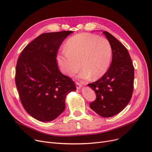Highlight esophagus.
<instances>
[{
  "mask_svg": "<svg viewBox=\"0 0 152 152\" xmlns=\"http://www.w3.org/2000/svg\"><path fill=\"white\" fill-rule=\"evenodd\" d=\"M76 88L77 89H79L82 87V83H79V82H76Z\"/></svg>",
  "mask_w": 152,
  "mask_h": 152,
  "instance_id": "obj_1",
  "label": "esophagus"
}]
</instances>
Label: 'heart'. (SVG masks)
Segmentation results:
<instances>
[{"mask_svg": "<svg viewBox=\"0 0 152 152\" xmlns=\"http://www.w3.org/2000/svg\"><path fill=\"white\" fill-rule=\"evenodd\" d=\"M112 49L108 39L89 33H80L70 37L65 45V52L57 60L61 70L68 75L83 68L79 77L88 79L92 76L98 79L109 68Z\"/></svg>", "mask_w": 152, "mask_h": 152, "instance_id": "heart-1", "label": "heart"}]
</instances>
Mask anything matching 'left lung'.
Returning <instances> with one entry per match:
<instances>
[{"label": "left lung", "instance_id": "8db88e82", "mask_svg": "<svg viewBox=\"0 0 152 152\" xmlns=\"http://www.w3.org/2000/svg\"><path fill=\"white\" fill-rule=\"evenodd\" d=\"M112 49V61L106 73L88 84L97 97L90 108L102 117L119 113L130 102L134 89V68L124 45L107 31H103Z\"/></svg>", "mask_w": 152, "mask_h": 152}]
</instances>
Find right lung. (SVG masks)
<instances>
[{"instance_id": "add662e5", "label": "right lung", "mask_w": 152, "mask_h": 152, "mask_svg": "<svg viewBox=\"0 0 152 152\" xmlns=\"http://www.w3.org/2000/svg\"><path fill=\"white\" fill-rule=\"evenodd\" d=\"M72 31L39 35L23 50L17 60L15 83L21 104L32 117L51 121L65 108L66 95L76 90L75 82L63 75L56 58Z\"/></svg>"}]
</instances>
